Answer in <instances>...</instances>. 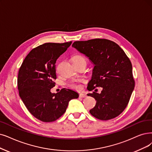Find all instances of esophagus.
Segmentation results:
<instances>
[{"instance_id":"esophagus-1","label":"esophagus","mask_w":152,"mask_h":152,"mask_svg":"<svg viewBox=\"0 0 152 152\" xmlns=\"http://www.w3.org/2000/svg\"><path fill=\"white\" fill-rule=\"evenodd\" d=\"M87 96V95L86 94H83V93H81L79 94V97H80V98H85V97Z\"/></svg>"}]
</instances>
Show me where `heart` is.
I'll return each instance as SVG.
<instances>
[{"mask_svg":"<svg viewBox=\"0 0 152 152\" xmlns=\"http://www.w3.org/2000/svg\"><path fill=\"white\" fill-rule=\"evenodd\" d=\"M86 62L85 59L83 57L80 56H75L74 58H73V62ZM69 86L75 90H80L82 87L80 84L77 81H72L69 83Z\"/></svg>","mask_w":152,"mask_h":152,"instance_id":"1","label":"heart"}]
</instances>
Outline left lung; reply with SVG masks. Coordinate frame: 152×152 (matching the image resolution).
<instances>
[{"mask_svg": "<svg viewBox=\"0 0 152 152\" xmlns=\"http://www.w3.org/2000/svg\"><path fill=\"white\" fill-rule=\"evenodd\" d=\"M72 47L94 65L87 89L103 88L100 94L93 92L87 95L96 101L90 114L101 120L118 116L128 105L135 87L130 59L118 44L107 39L76 41Z\"/></svg>", "mask_w": 152, "mask_h": 152, "instance_id": "obj_1", "label": "left lung"}]
</instances>
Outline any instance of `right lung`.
Here are the masks:
<instances>
[{"instance_id":"1","label":"right lung","mask_w":152,"mask_h":152,"mask_svg":"<svg viewBox=\"0 0 152 152\" xmlns=\"http://www.w3.org/2000/svg\"><path fill=\"white\" fill-rule=\"evenodd\" d=\"M71 44L40 45L29 52L20 67L17 78L19 95L30 113L42 122L57 120L65 112L69 101L78 97L77 92L68 88L56 94L50 92L57 78V60Z\"/></svg>"}]
</instances>
